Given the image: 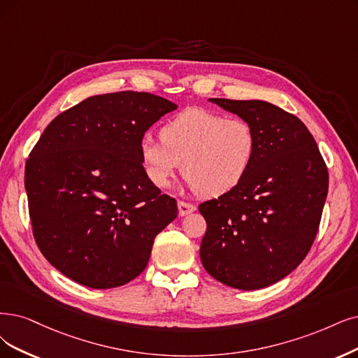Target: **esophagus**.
Segmentation results:
<instances>
[{
  "instance_id": "34e87169",
  "label": "esophagus",
  "mask_w": 358,
  "mask_h": 358,
  "mask_svg": "<svg viewBox=\"0 0 358 358\" xmlns=\"http://www.w3.org/2000/svg\"><path fill=\"white\" fill-rule=\"evenodd\" d=\"M177 206H178V214H180L181 217H184V215H189V214H192V213H193V210L196 209V206H194L193 203H189V202H184V201H178Z\"/></svg>"
}]
</instances>
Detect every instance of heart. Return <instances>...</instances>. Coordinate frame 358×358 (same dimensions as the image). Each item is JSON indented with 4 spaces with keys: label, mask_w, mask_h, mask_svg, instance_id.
Segmentation results:
<instances>
[{
    "label": "heart",
    "mask_w": 358,
    "mask_h": 358,
    "mask_svg": "<svg viewBox=\"0 0 358 358\" xmlns=\"http://www.w3.org/2000/svg\"><path fill=\"white\" fill-rule=\"evenodd\" d=\"M159 138L141 141L140 159L145 176L161 189L182 164L184 177L201 194H226L246 178L257 157L250 124L203 108H189L168 119Z\"/></svg>",
    "instance_id": "1"
}]
</instances>
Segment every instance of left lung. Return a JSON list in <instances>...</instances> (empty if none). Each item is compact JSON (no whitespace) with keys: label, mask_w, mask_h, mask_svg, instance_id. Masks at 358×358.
<instances>
[{"label":"left lung","mask_w":358,"mask_h":358,"mask_svg":"<svg viewBox=\"0 0 358 358\" xmlns=\"http://www.w3.org/2000/svg\"><path fill=\"white\" fill-rule=\"evenodd\" d=\"M236 113L257 136V157L231 192L199 205L205 270L234 289L282 280L310 252L329 187L324 159L295 115L261 100L210 99Z\"/></svg>","instance_id":"8db88e82"}]
</instances>
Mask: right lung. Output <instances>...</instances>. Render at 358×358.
Segmentation results:
<instances>
[{"instance_id":"obj_1","label":"right lung","mask_w":358,"mask_h":358,"mask_svg":"<svg viewBox=\"0 0 358 358\" xmlns=\"http://www.w3.org/2000/svg\"><path fill=\"white\" fill-rule=\"evenodd\" d=\"M177 104L150 92L85 99L48 124L24 166L32 233L73 282L110 289L145 268L156 234L174 221L141 165L144 132Z\"/></svg>"}]
</instances>
